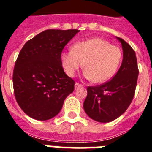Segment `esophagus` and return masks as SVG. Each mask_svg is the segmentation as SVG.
Returning a JSON list of instances; mask_svg holds the SVG:
<instances>
[{"mask_svg":"<svg viewBox=\"0 0 152 152\" xmlns=\"http://www.w3.org/2000/svg\"><path fill=\"white\" fill-rule=\"evenodd\" d=\"M84 87V85L81 84H80V83L78 82H76L75 83V89H77V88H83Z\"/></svg>","mask_w":152,"mask_h":152,"instance_id":"1","label":"esophagus"}]
</instances>
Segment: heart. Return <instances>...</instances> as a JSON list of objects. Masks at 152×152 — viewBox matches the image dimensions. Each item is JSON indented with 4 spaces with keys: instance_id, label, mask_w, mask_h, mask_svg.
Here are the masks:
<instances>
[{
    "instance_id": "heart-1",
    "label": "heart",
    "mask_w": 152,
    "mask_h": 152,
    "mask_svg": "<svg viewBox=\"0 0 152 152\" xmlns=\"http://www.w3.org/2000/svg\"><path fill=\"white\" fill-rule=\"evenodd\" d=\"M121 57L119 47L103 39L94 38L77 42L72 49L61 52V62L70 77H73L84 65L86 78L95 83H103L116 73Z\"/></svg>"
}]
</instances>
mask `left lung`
Wrapping results in <instances>:
<instances>
[{
    "label": "left lung",
    "mask_w": 152,
    "mask_h": 152,
    "mask_svg": "<svg viewBox=\"0 0 152 152\" xmlns=\"http://www.w3.org/2000/svg\"><path fill=\"white\" fill-rule=\"evenodd\" d=\"M123 59L116 75L110 80L88 87L84 102L86 113L95 121L109 123L117 119L129 107L135 96L139 68L133 49L123 39Z\"/></svg>",
    "instance_id": "1"
}]
</instances>
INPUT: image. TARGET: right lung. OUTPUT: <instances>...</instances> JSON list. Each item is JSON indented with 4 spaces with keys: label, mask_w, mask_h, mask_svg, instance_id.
<instances>
[{
    "label": "right lung",
    "mask_w": 152,
    "mask_h": 152,
    "mask_svg": "<svg viewBox=\"0 0 152 152\" xmlns=\"http://www.w3.org/2000/svg\"><path fill=\"white\" fill-rule=\"evenodd\" d=\"M78 29H47L27 41L20 50L13 73L18 105L36 120L56 116L75 90V81L64 73L61 54Z\"/></svg>",
    "instance_id": "right-lung-1"
}]
</instances>
